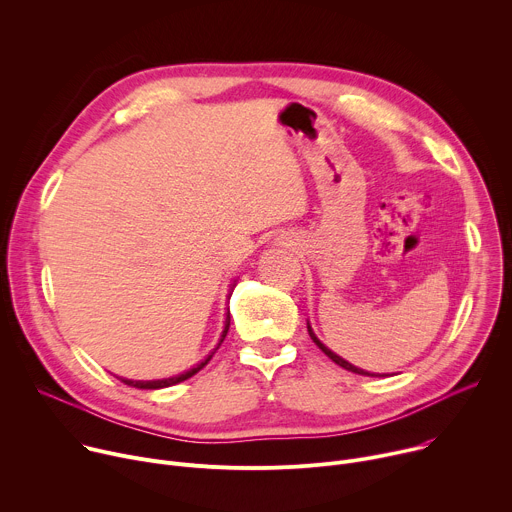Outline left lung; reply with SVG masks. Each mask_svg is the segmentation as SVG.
<instances>
[{"label":"left lung","instance_id":"8db88e82","mask_svg":"<svg viewBox=\"0 0 512 512\" xmlns=\"http://www.w3.org/2000/svg\"><path fill=\"white\" fill-rule=\"evenodd\" d=\"M308 332H310V338H312V340L316 342V346H318V348H320V350H322V352H324V354H326L328 358H332V360H334L336 364H340V367H342V369H346V371H350V373H356V375H364V377H377L375 373H367V371H362V369L354 367V364H350L348 360L340 358V356H338V354H334V352H332L330 348H326V346H324V344H322V342H320V340L316 338V334H314V330L310 328V324H308Z\"/></svg>","mask_w":512,"mask_h":512}]
</instances>
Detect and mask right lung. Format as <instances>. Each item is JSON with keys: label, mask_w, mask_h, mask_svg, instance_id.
<instances>
[{"label": "right lung", "mask_w": 512, "mask_h": 512, "mask_svg": "<svg viewBox=\"0 0 512 512\" xmlns=\"http://www.w3.org/2000/svg\"><path fill=\"white\" fill-rule=\"evenodd\" d=\"M229 326H231V314L227 312V320H225V330H223V334H221V340H218V344H216V348L223 344V340H225V336H227V332H229ZM214 348V350H216ZM212 354L214 352H210L200 364H196L194 369H190V371H186V373H182V375H176V377H170V379H158V381H131V379H121L125 385H129V387H135V389H164V387H172V385H176V383H182V381H186V379H190V377H194L200 369H204L206 364H208V360L212 358Z\"/></svg>", "instance_id": "1"}]
</instances>
